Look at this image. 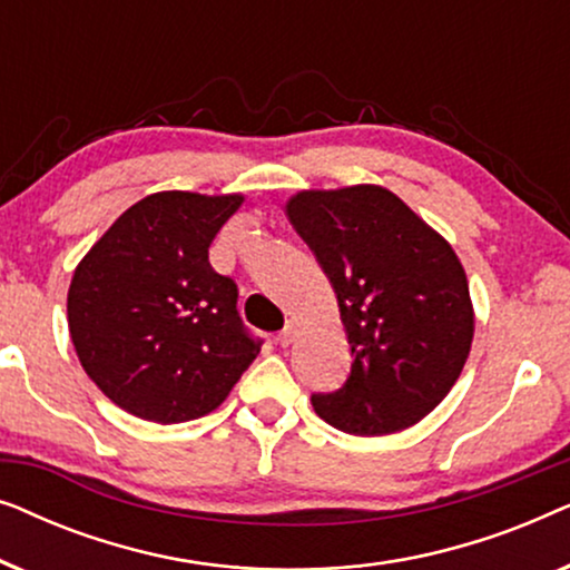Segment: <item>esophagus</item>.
Here are the masks:
<instances>
[{"label":"esophagus","instance_id":"34e87169","mask_svg":"<svg viewBox=\"0 0 570 570\" xmlns=\"http://www.w3.org/2000/svg\"><path fill=\"white\" fill-rule=\"evenodd\" d=\"M295 334H298V324H295V322H287V324L283 326V332L277 334V342H279V345H283V347L293 345Z\"/></svg>","mask_w":570,"mask_h":570}]
</instances>
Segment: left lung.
<instances>
[{"mask_svg":"<svg viewBox=\"0 0 570 570\" xmlns=\"http://www.w3.org/2000/svg\"><path fill=\"white\" fill-rule=\"evenodd\" d=\"M337 293L350 376L311 394L353 435L415 425L456 384L472 347L470 285L454 248L384 186L298 191L285 207Z\"/></svg>","mask_w":570,"mask_h":570,"instance_id":"1","label":"left lung"}]
</instances>
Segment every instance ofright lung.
I'll use <instances>...</instances> for the list:
<instances>
[{"label":"right lung","instance_id":"right-lung-1","mask_svg":"<svg viewBox=\"0 0 570 570\" xmlns=\"http://www.w3.org/2000/svg\"><path fill=\"white\" fill-rule=\"evenodd\" d=\"M244 197L158 191L131 205L77 264L67 295L82 368L114 404L153 423L220 407L262 340L209 244Z\"/></svg>","mask_w":570,"mask_h":570}]
</instances>
